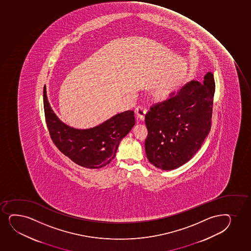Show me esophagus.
<instances>
[{
    "mask_svg": "<svg viewBox=\"0 0 251 251\" xmlns=\"http://www.w3.org/2000/svg\"><path fill=\"white\" fill-rule=\"evenodd\" d=\"M135 112H136L137 117H138L140 120H141V121H143L145 119V115H146V113H147V109L143 106L136 107Z\"/></svg>",
    "mask_w": 251,
    "mask_h": 251,
    "instance_id": "esophagus-1",
    "label": "esophagus"
}]
</instances>
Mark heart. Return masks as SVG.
<instances>
[{
    "instance_id": "1",
    "label": "heart",
    "mask_w": 251,
    "mask_h": 251,
    "mask_svg": "<svg viewBox=\"0 0 251 251\" xmlns=\"http://www.w3.org/2000/svg\"><path fill=\"white\" fill-rule=\"evenodd\" d=\"M172 87L169 85L167 86L161 87V89H159L158 90H156V92L155 93V97L157 100H166V99L169 97L171 93H172Z\"/></svg>"
}]
</instances>
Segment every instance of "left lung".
<instances>
[{
    "mask_svg": "<svg viewBox=\"0 0 251 251\" xmlns=\"http://www.w3.org/2000/svg\"><path fill=\"white\" fill-rule=\"evenodd\" d=\"M215 82L207 73L178 92L151 105L145 116L147 159L161 170L181 167L200 149L212 124Z\"/></svg>",
    "mask_w": 251,
    "mask_h": 251,
    "instance_id": "obj_1",
    "label": "left lung"
}]
</instances>
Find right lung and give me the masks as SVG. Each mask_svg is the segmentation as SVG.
I'll return each mask as SVG.
<instances>
[{
  "instance_id": "obj_1",
  "label": "right lung",
  "mask_w": 251,
  "mask_h": 251,
  "mask_svg": "<svg viewBox=\"0 0 251 251\" xmlns=\"http://www.w3.org/2000/svg\"><path fill=\"white\" fill-rule=\"evenodd\" d=\"M44 107L47 127L56 147L76 164L90 169L104 167L115 158L120 142L136 123L134 111L127 110L91 129L69 127L59 121L49 105L46 86Z\"/></svg>"
}]
</instances>
